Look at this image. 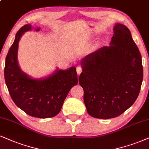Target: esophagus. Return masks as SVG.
Segmentation results:
<instances>
[{
  "label": "esophagus",
  "instance_id": "esophagus-1",
  "mask_svg": "<svg viewBox=\"0 0 149 149\" xmlns=\"http://www.w3.org/2000/svg\"><path fill=\"white\" fill-rule=\"evenodd\" d=\"M77 72L78 74H80L82 72V68L81 66H78L77 67Z\"/></svg>",
  "mask_w": 149,
  "mask_h": 149
}]
</instances>
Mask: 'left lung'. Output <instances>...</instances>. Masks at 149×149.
<instances>
[{
  "instance_id": "8db88e82",
  "label": "left lung",
  "mask_w": 149,
  "mask_h": 149,
  "mask_svg": "<svg viewBox=\"0 0 149 149\" xmlns=\"http://www.w3.org/2000/svg\"><path fill=\"white\" fill-rule=\"evenodd\" d=\"M109 46L88 54L81 61L79 83L83 88L88 113L95 118L116 117L138 97L143 80L142 56L130 30L121 23L113 27Z\"/></svg>"
}]
</instances>
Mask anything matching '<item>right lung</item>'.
Returning a JSON list of instances; mask_svg holds the SVG:
<instances>
[{"mask_svg":"<svg viewBox=\"0 0 149 149\" xmlns=\"http://www.w3.org/2000/svg\"><path fill=\"white\" fill-rule=\"evenodd\" d=\"M40 27L25 25L18 31L5 59V79L12 100L27 115L38 118L56 116L70 90L78 83L76 68L55 70L43 79H34L22 71L18 62V42L23 34Z\"/></svg>","mask_w":149,"mask_h":149,"instance_id":"obj_1","label":"right lung"}]
</instances>
